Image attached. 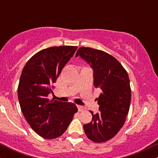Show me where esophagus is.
<instances>
[{
    "label": "esophagus",
    "instance_id": "1",
    "mask_svg": "<svg viewBox=\"0 0 158 158\" xmlns=\"http://www.w3.org/2000/svg\"><path fill=\"white\" fill-rule=\"evenodd\" d=\"M77 107H78V110H79V111H83V110H85V107L81 106H77Z\"/></svg>",
    "mask_w": 158,
    "mask_h": 158
}]
</instances>
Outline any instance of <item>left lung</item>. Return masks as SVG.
I'll list each match as a JSON object with an SVG mask.
<instances>
[{
  "label": "left lung",
  "instance_id": "obj_1",
  "mask_svg": "<svg viewBox=\"0 0 158 158\" xmlns=\"http://www.w3.org/2000/svg\"><path fill=\"white\" fill-rule=\"evenodd\" d=\"M80 56L94 70V87L102 90L97 98L99 111H90L92 120L83 126L88 138L95 143L109 140L118 133L126 119L131 91L128 73L114 56L99 50L81 47Z\"/></svg>",
  "mask_w": 158,
  "mask_h": 158
}]
</instances>
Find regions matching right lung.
Masks as SVG:
<instances>
[{"label": "right lung", "mask_w": 158, "mask_h": 158, "mask_svg": "<svg viewBox=\"0 0 158 158\" xmlns=\"http://www.w3.org/2000/svg\"><path fill=\"white\" fill-rule=\"evenodd\" d=\"M77 49V46H59L41 50L29 59L22 70L18 87L21 111L43 138L62 135L78 111L74 103L48 99L52 84Z\"/></svg>", "instance_id": "1"}]
</instances>
